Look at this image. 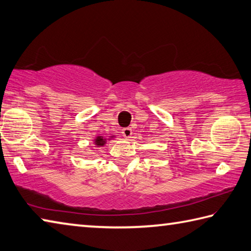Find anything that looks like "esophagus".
I'll use <instances>...</instances> for the list:
<instances>
[{
	"mask_svg": "<svg viewBox=\"0 0 251 251\" xmlns=\"http://www.w3.org/2000/svg\"><path fill=\"white\" fill-rule=\"evenodd\" d=\"M122 134L125 137V138H130V136L132 135V130L130 127H126V128L122 129Z\"/></svg>",
	"mask_w": 251,
	"mask_h": 251,
	"instance_id": "obj_1",
	"label": "esophagus"
}]
</instances>
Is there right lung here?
I'll return each mask as SVG.
<instances>
[{"label": "right lung", "mask_w": 251, "mask_h": 251, "mask_svg": "<svg viewBox=\"0 0 251 251\" xmlns=\"http://www.w3.org/2000/svg\"><path fill=\"white\" fill-rule=\"evenodd\" d=\"M112 137H111V138H112ZM106 140L107 139L106 138H103L102 136H97L96 138H95V140H93V142H95V145L97 147H102V146H104L106 144Z\"/></svg>", "instance_id": "right-lung-1"}]
</instances>
